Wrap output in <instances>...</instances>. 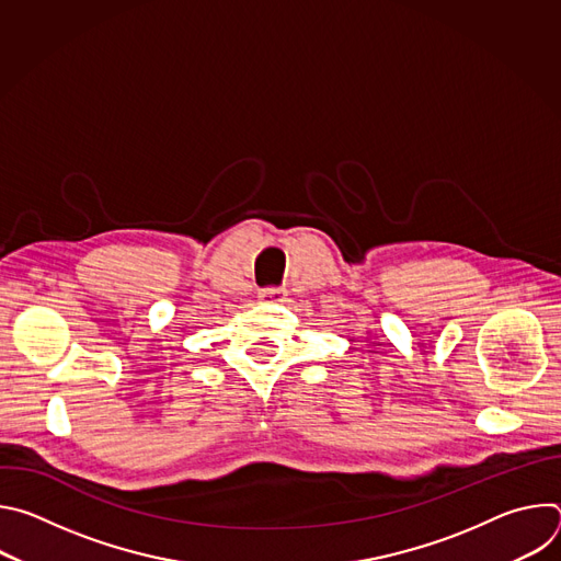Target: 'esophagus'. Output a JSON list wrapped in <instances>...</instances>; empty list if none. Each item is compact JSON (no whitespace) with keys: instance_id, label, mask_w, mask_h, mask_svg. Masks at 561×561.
I'll use <instances>...</instances> for the list:
<instances>
[{"instance_id":"obj_1","label":"esophagus","mask_w":561,"mask_h":561,"mask_svg":"<svg viewBox=\"0 0 561 561\" xmlns=\"http://www.w3.org/2000/svg\"><path fill=\"white\" fill-rule=\"evenodd\" d=\"M284 297H286L284 288H264L260 293V299L266 304H279V301H284Z\"/></svg>"}]
</instances>
